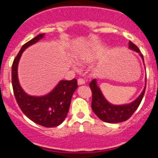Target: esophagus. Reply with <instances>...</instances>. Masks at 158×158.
<instances>
[{"label":"esophagus","mask_w":158,"mask_h":158,"mask_svg":"<svg viewBox=\"0 0 158 158\" xmlns=\"http://www.w3.org/2000/svg\"><path fill=\"white\" fill-rule=\"evenodd\" d=\"M85 83V81L82 79V78H79L77 80V84L79 85H84V84Z\"/></svg>","instance_id":"obj_1"}]
</instances>
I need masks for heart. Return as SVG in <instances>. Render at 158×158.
I'll use <instances>...</instances> for the list:
<instances>
[{"label": "heart", "instance_id": "heart-1", "mask_svg": "<svg viewBox=\"0 0 158 158\" xmlns=\"http://www.w3.org/2000/svg\"><path fill=\"white\" fill-rule=\"evenodd\" d=\"M95 57L94 53L93 52H85L81 54L77 58V61L79 63H85V62H88L89 61H91L92 59H93Z\"/></svg>", "mask_w": 158, "mask_h": 158}]
</instances>
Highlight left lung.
<instances>
[{"mask_svg": "<svg viewBox=\"0 0 158 158\" xmlns=\"http://www.w3.org/2000/svg\"><path fill=\"white\" fill-rule=\"evenodd\" d=\"M129 48L132 51L139 53L141 58H142V61L144 62L143 55L140 53L139 49L131 41L129 42ZM89 86L93 93L92 109L93 112L102 121L110 123H121L127 120L139 107L145 94V91H146V87H145L139 97L131 104L113 105L104 98V95L102 94L100 88L96 84V79H93L89 83Z\"/></svg>", "mask_w": 158, "mask_h": 158, "instance_id": "left-lung-1", "label": "left lung"}]
</instances>
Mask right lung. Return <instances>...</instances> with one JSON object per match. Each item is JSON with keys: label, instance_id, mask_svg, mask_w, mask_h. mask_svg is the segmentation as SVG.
Wrapping results in <instances>:
<instances>
[{"label": "right lung", "instance_id": "add662e5", "mask_svg": "<svg viewBox=\"0 0 158 158\" xmlns=\"http://www.w3.org/2000/svg\"><path fill=\"white\" fill-rule=\"evenodd\" d=\"M45 33L26 43L21 47L12 65V84L15 98L19 108L27 118L45 127H54L62 123L67 115L72 96L77 88L76 79L60 81L51 93L45 96H34L23 90L18 80L17 68L22 53L28 47L40 41Z\"/></svg>", "mask_w": 158, "mask_h": 158}]
</instances>
